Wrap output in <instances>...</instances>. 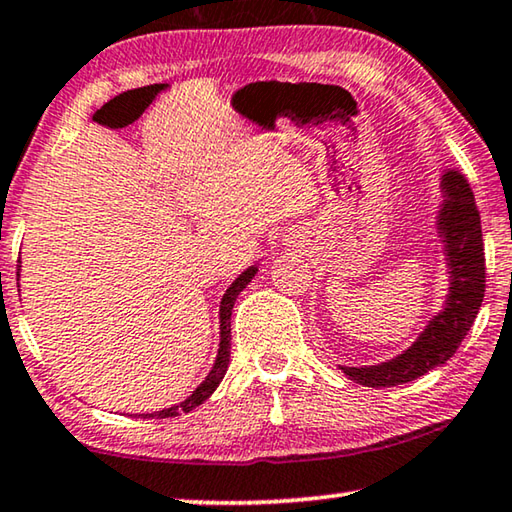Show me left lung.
<instances>
[{"mask_svg":"<svg viewBox=\"0 0 512 512\" xmlns=\"http://www.w3.org/2000/svg\"><path fill=\"white\" fill-rule=\"evenodd\" d=\"M442 199L438 211V236L445 245L449 267V295L445 308L426 324L413 345L388 363L367 367H345L351 381L367 388H392L415 381L445 365L456 354L460 342L479 315L485 295V254L481 236V215L467 179L456 170L442 174Z\"/></svg>","mask_w":512,"mask_h":512,"instance_id":"1","label":"left lung"}]
</instances>
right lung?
Returning <instances> with one entry per match:
<instances>
[{
	"label": "right lung",
	"instance_id": "right-lung-1",
	"mask_svg": "<svg viewBox=\"0 0 512 512\" xmlns=\"http://www.w3.org/2000/svg\"><path fill=\"white\" fill-rule=\"evenodd\" d=\"M258 272L256 265L247 267L245 272H242L236 281L231 283L229 288H226L224 297L220 301V349H217V358H215V365L213 370L208 372V376L204 381L197 385V390L192 392V395L181 401V404L172 406V408H163V410H156V413H149V415H142V417H158V420H163V417H177L181 413H190L192 408H197L199 404H204V401L213 395L217 385L224 379L226 374V367H229V360H231V311H233V304H236V299L242 290L247 288V283L254 279ZM20 276V274H18Z\"/></svg>",
	"mask_w": 512,
	"mask_h": 512
}]
</instances>
